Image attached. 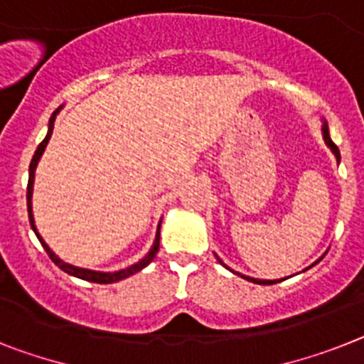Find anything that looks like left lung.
<instances>
[{"instance_id": "obj_1", "label": "left lung", "mask_w": 364, "mask_h": 364, "mask_svg": "<svg viewBox=\"0 0 364 364\" xmlns=\"http://www.w3.org/2000/svg\"><path fill=\"white\" fill-rule=\"evenodd\" d=\"M322 136H323V142L328 144V148L331 149L333 155H335V159H337L338 163H341V151H338V148L335 146V142L331 140V136H329V127H328V122H326V120H322ZM323 255H326V253H323ZM323 255H322V257H323ZM322 257H320V259H322ZM216 259H218V262L222 264V267H225L224 261H222L218 255H216ZM320 259H318V261H320ZM318 261H316V262H318ZM316 262H313V264H316ZM313 264H311V267H313ZM225 268H228V267H225ZM228 270H229V268H228ZM231 272H233V270H231ZM233 274H237V272H233ZM237 276H240V274H237ZM240 277L252 281V283H257V285H272V283H279V281H281V279H255V277H248V276H240Z\"/></svg>"}]
</instances>
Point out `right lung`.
<instances>
[{"mask_svg":"<svg viewBox=\"0 0 364 364\" xmlns=\"http://www.w3.org/2000/svg\"><path fill=\"white\" fill-rule=\"evenodd\" d=\"M60 109H63V107H59V109H57V111H53V114H51L50 124H48V135H46V139L42 140L41 144H38V148H36L35 155H33V159H31V164H29V183H27V213H29V224H31L33 231H35L36 239L41 240L42 248L46 250V253L50 255L51 261H53L55 264L60 268V270H64L66 274H70V276H73V277H79V279L92 281V283H102V285H107V283H116V281H122V279H125V277L133 276V274L140 272L142 268L148 267L149 262L154 261L155 255H157V252H159V240H161V222H159V225H157V233H155L154 246L149 248V252L146 253L144 257L140 259L139 262H135V264H131V267L122 268V270H116V272H100V270H90V268L73 267V264H70V262H64L63 259H60L59 255H57V253H55L53 250L48 246V244H46V240L42 239L41 233H38V229H36L35 216H33V201H31L33 200V185H35V170H36V166H38V161H41L42 154H44L46 146H48V142H50L51 133H53L55 118H57V114L60 112Z\"/></svg>","mask_w":364,"mask_h":364,"instance_id":"add662e5","label":"right lung"}]
</instances>
